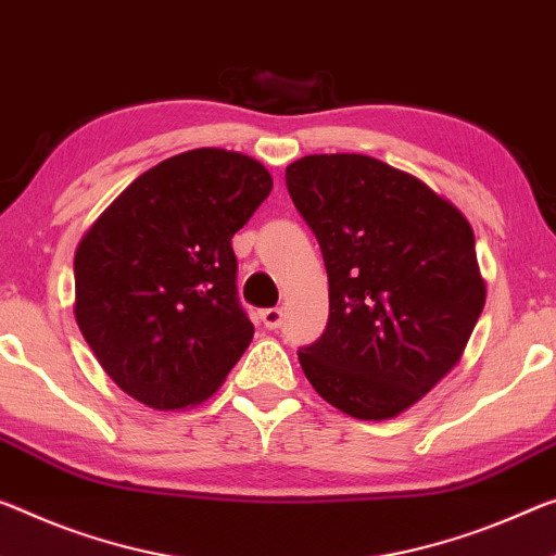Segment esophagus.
<instances>
[{
  "label": "esophagus",
  "instance_id": "obj_1",
  "mask_svg": "<svg viewBox=\"0 0 556 556\" xmlns=\"http://www.w3.org/2000/svg\"><path fill=\"white\" fill-rule=\"evenodd\" d=\"M260 319L264 326H267V329H279L281 321H285V312H281L279 306H271V309H264L260 314Z\"/></svg>",
  "mask_w": 556,
  "mask_h": 556
}]
</instances>
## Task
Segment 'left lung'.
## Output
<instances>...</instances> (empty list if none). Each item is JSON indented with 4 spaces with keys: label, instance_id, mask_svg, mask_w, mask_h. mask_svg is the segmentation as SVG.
Returning a JSON list of instances; mask_svg holds the SVG:
<instances>
[{
    "label": "left lung",
    "instance_id": "8db88e82",
    "mask_svg": "<svg viewBox=\"0 0 556 556\" xmlns=\"http://www.w3.org/2000/svg\"><path fill=\"white\" fill-rule=\"evenodd\" d=\"M285 178L329 275V321L296 351L304 376L349 416H399L460 361L482 314L472 227L368 155H306Z\"/></svg>",
    "mask_w": 556,
    "mask_h": 556
}]
</instances>
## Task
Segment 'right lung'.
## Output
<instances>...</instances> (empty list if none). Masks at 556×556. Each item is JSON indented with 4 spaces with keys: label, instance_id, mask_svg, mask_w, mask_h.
I'll use <instances>...</instances> for the list:
<instances>
[{
    "label": "right lung",
    "instance_id": "right-lung-1",
    "mask_svg": "<svg viewBox=\"0 0 556 556\" xmlns=\"http://www.w3.org/2000/svg\"><path fill=\"white\" fill-rule=\"evenodd\" d=\"M271 192L267 167L198 148L140 175L84 235L76 321L103 371L136 401H205L250 346L232 237Z\"/></svg>",
    "mask_w": 556,
    "mask_h": 556
}]
</instances>
